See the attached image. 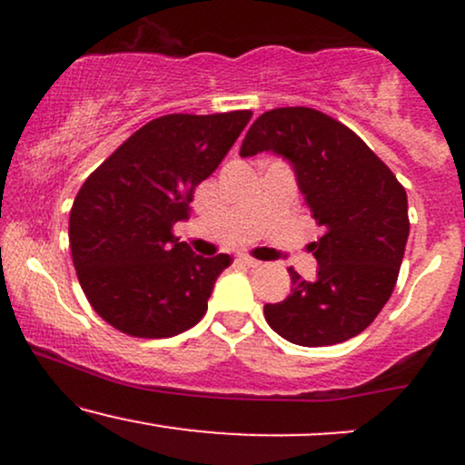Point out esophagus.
<instances>
[{
	"instance_id": "obj_1",
	"label": "esophagus",
	"mask_w": 465,
	"mask_h": 465,
	"mask_svg": "<svg viewBox=\"0 0 465 465\" xmlns=\"http://www.w3.org/2000/svg\"><path fill=\"white\" fill-rule=\"evenodd\" d=\"M240 262H242L244 266H249V269H258L260 264V260H255V258H251V255H240Z\"/></svg>"
}]
</instances>
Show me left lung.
<instances>
[{
  "instance_id": "obj_1",
  "label": "left lung",
  "mask_w": 465,
  "mask_h": 465,
  "mask_svg": "<svg viewBox=\"0 0 465 465\" xmlns=\"http://www.w3.org/2000/svg\"><path fill=\"white\" fill-rule=\"evenodd\" d=\"M262 151L292 163L312 218L325 229L312 242L317 280H303L291 266L292 292L266 303V323L303 348L343 343L391 297L409 238L407 192L354 131L308 106L260 115L240 154Z\"/></svg>"
}]
</instances>
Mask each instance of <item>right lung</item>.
<instances>
[{
	"label": "right lung",
	"instance_id": "add662e5",
	"mask_svg": "<svg viewBox=\"0 0 465 465\" xmlns=\"http://www.w3.org/2000/svg\"><path fill=\"white\" fill-rule=\"evenodd\" d=\"M251 111L170 114L143 124L89 174L69 214V247L84 297L106 323L168 339L207 311L227 253L201 258L173 233L225 159Z\"/></svg>",
	"mask_w": 465,
	"mask_h": 465
}]
</instances>
